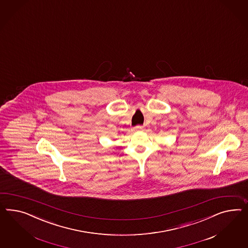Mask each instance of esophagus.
Instances as JSON below:
<instances>
[{"instance_id":"obj_1","label":"esophagus","mask_w":248,"mask_h":248,"mask_svg":"<svg viewBox=\"0 0 248 248\" xmlns=\"http://www.w3.org/2000/svg\"><path fill=\"white\" fill-rule=\"evenodd\" d=\"M134 130L135 131H137V132H141L143 130V126H141V125H137V126H135L134 127Z\"/></svg>"}]
</instances>
